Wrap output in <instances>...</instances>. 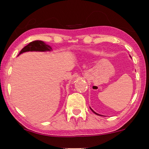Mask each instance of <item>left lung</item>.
Segmentation results:
<instances>
[{"label": "left lung", "mask_w": 149, "mask_h": 149, "mask_svg": "<svg viewBox=\"0 0 149 149\" xmlns=\"http://www.w3.org/2000/svg\"><path fill=\"white\" fill-rule=\"evenodd\" d=\"M90 109H91V108H90ZM91 111H92V112H93V113H94L95 114V115H100V116H101L100 115H99V114H97V113H95V112H94V111H93V110H92V109H91Z\"/></svg>", "instance_id": "obj_1"}]
</instances>
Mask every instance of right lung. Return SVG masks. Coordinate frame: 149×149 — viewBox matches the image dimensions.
Wrapping results in <instances>:
<instances>
[{"instance_id":"add662e5","label":"right lung","mask_w":149,"mask_h":149,"mask_svg":"<svg viewBox=\"0 0 149 149\" xmlns=\"http://www.w3.org/2000/svg\"><path fill=\"white\" fill-rule=\"evenodd\" d=\"M52 50V48L48 45H46L42 40H34L24 47L20 51L18 56L22 54V53L27 52H50Z\"/></svg>"}]
</instances>
